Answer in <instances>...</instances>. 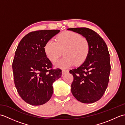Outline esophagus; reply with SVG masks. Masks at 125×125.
<instances>
[{"label":"esophagus","mask_w":125,"mask_h":125,"mask_svg":"<svg viewBox=\"0 0 125 125\" xmlns=\"http://www.w3.org/2000/svg\"><path fill=\"white\" fill-rule=\"evenodd\" d=\"M69 73V71L68 70H62V75L63 76L64 75H65V74L67 73Z\"/></svg>","instance_id":"obj_1"}]
</instances>
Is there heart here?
<instances>
[{"instance_id":"b5f03b06","label":"heart","mask_w":125,"mask_h":125,"mask_svg":"<svg viewBox=\"0 0 125 125\" xmlns=\"http://www.w3.org/2000/svg\"><path fill=\"white\" fill-rule=\"evenodd\" d=\"M89 51L87 41L79 34L67 31L58 36L57 42L53 40L48 41L44 46V52L47 57L55 62L61 55L65 56L57 63L56 67L66 69L76 63L80 64L85 60Z\"/></svg>"}]
</instances>
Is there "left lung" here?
<instances>
[{
	"label": "left lung",
	"mask_w": 125,
	"mask_h": 125,
	"mask_svg": "<svg viewBox=\"0 0 125 125\" xmlns=\"http://www.w3.org/2000/svg\"><path fill=\"white\" fill-rule=\"evenodd\" d=\"M67 30L83 36L89 46L84 63L69 71L73 76L71 91L79 102L94 103L104 94L109 81L111 65L107 45L99 34L91 29L71 28Z\"/></svg>",
	"instance_id": "1"
}]
</instances>
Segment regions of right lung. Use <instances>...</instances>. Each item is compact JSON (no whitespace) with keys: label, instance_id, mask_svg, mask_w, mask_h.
I'll use <instances>...</instances> for the list:
<instances>
[{"label":"right lung","instance_id":"1","mask_svg":"<svg viewBox=\"0 0 125 125\" xmlns=\"http://www.w3.org/2000/svg\"><path fill=\"white\" fill-rule=\"evenodd\" d=\"M60 31H32L18 44L12 64L14 84L21 98L29 104L41 105L49 101L53 83L62 75L60 69H52V62L44 52L47 42Z\"/></svg>","mask_w":125,"mask_h":125}]
</instances>
